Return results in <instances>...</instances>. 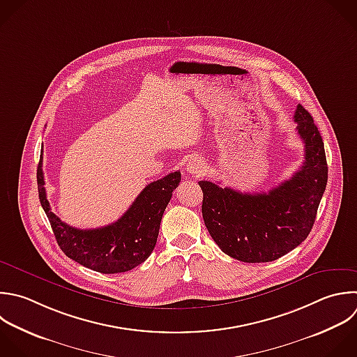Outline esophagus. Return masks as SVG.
I'll return each mask as SVG.
<instances>
[{
  "instance_id": "1",
  "label": "esophagus",
  "mask_w": 357,
  "mask_h": 357,
  "mask_svg": "<svg viewBox=\"0 0 357 357\" xmlns=\"http://www.w3.org/2000/svg\"><path fill=\"white\" fill-rule=\"evenodd\" d=\"M185 170L190 173V174H194V176H199L205 172V163L199 159V158H191L187 165H185Z\"/></svg>"
}]
</instances>
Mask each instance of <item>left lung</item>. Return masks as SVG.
<instances>
[{
  "instance_id": "8db88e82",
  "label": "left lung",
  "mask_w": 357,
  "mask_h": 357,
  "mask_svg": "<svg viewBox=\"0 0 357 357\" xmlns=\"http://www.w3.org/2000/svg\"><path fill=\"white\" fill-rule=\"evenodd\" d=\"M304 162L289 180L268 192H240L199 181L202 218L219 248L243 262H269L304 241L315 222L328 180L324 142L311 114L294 113Z\"/></svg>"
}]
</instances>
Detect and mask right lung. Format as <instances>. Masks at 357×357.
Segmentation results:
<instances>
[{
    "label": "right lung",
    "instance_id": "obj_1",
    "mask_svg": "<svg viewBox=\"0 0 357 357\" xmlns=\"http://www.w3.org/2000/svg\"><path fill=\"white\" fill-rule=\"evenodd\" d=\"M180 180L181 173L174 172L148 184L117 222L84 230L64 223L52 212L46 197L42 158L38 166L40 204L60 248L68 258L102 273L131 271L152 254L163 212Z\"/></svg>",
    "mask_w": 357,
    "mask_h": 357
}]
</instances>
